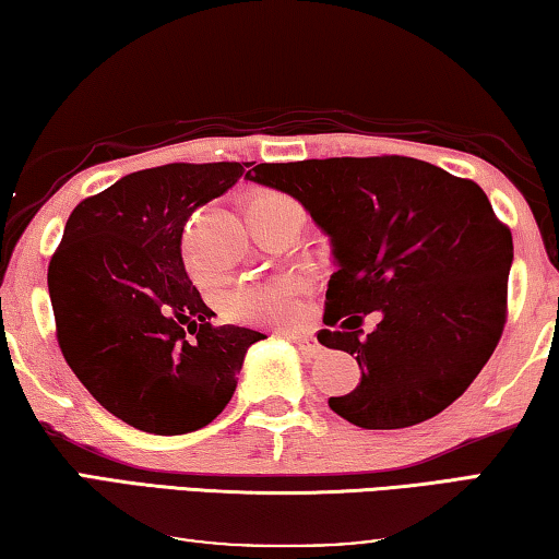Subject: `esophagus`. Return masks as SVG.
I'll use <instances>...</instances> for the list:
<instances>
[{
    "label": "esophagus",
    "instance_id": "34e87169",
    "mask_svg": "<svg viewBox=\"0 0 559 559\" xmlns=\"http://www.w3.org/2000/svg\"><path fill=\"white\" fill-rule=\"evenodd\" d=\"M289 342H295V345L302 349V355L307 357H317L322 352V345L317 342L314 334H292Z\"/></svg>",
    "mask_w": 559,
    "mask_h": 559
}]
</instances>
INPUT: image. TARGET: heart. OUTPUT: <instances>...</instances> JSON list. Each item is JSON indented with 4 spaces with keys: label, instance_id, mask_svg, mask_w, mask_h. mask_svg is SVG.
<instances>
[{
    "label": "heart",
    "instance_id": "b5f03b06",
    "mask_svg": "<svg viewBox=\"0 0 559 559\" xmlns=\"http://www.w3.org/2000/svg\"><path fill=\"white\" fill-rule=\"evenodd\" d=\"M295 204L287 194L262 192L252 197L250 210H274ZM231 314L247 322L289 324L297 317V287L292 282H270V285L242 287L229 299Z\"/></svg>",
    "mask_w": 559,
    "mask_h": 559
}]
</instances>
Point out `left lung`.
<instances>
[{
    "mask_svg": "<svg viewBox=\"0 0 559 559\" xmlns=\"http://www.w3.org/2000/svg\"><path fill=\"white\" fill-rule=\"evenodd\" d=\"M250 182L302 204L334 272L317 340L357 359V388L330 407L365 429L440 415L487 365L504 328L512 235L469 179L412 157L257 165ZM381 312L365 335L361 314Z\"/></svg>",
    "mask_w": 559,
    "mask_h": 559,
    "instance_id": "8db88e82",
    "label": "left lung"
}]
</instances>
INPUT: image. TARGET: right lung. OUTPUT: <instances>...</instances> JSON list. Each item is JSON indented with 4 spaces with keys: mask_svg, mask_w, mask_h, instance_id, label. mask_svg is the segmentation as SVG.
Segmentation results:
<instances>
[{
    "mask_svg": "<svg viewBox=\"0 0 559 559\" xmlns=\"http://www.w3.org/2000/svg\"><path fill=\"white\" fill-rule=\"evenodd\" d=\"M239 162L132 171L80 202L49 262L57 337L94 400L152 435L210 425L262 332L212 328L182 260L190 214L245 175Z\"/></svg>",
    "mask_w": 559,
    "mask_h": 559,
    "instance_id": "1",
    "label": "right lung"
}]
</instances>
